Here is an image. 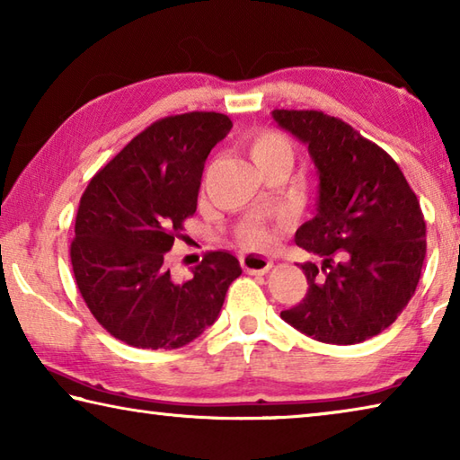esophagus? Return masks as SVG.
<instances>
[{"label": "esophagus", "instance_id": "obj_1", "mask_svg": "<svg viewBox=\"0 0 460 460\" xmlns=\"http://www.w3.org/2000/svg\"><path fill=\"white\" fill-rule=\"evenodd\" d=\"M241 268L247 274H266V271L271 268V260L266 258V255H258V253H245L239 258Z\"/></svg>", "mask_w": 460, "mask_h": 460}]
</instances>
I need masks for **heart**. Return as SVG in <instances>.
I'll use <instances>...</instances> for the list:
<instances>
[{
  "instance_id": "1",
  "label": "heart",
  "mask_w": 460,
  "mask_h": 460,
  "mask_svg": "<svg viewBox=\"0 0 460 460\" xmlns=\"http://www.w3.org/2000/svg\"><path fill=\"white\" fill-rule=\"evenodd\" d=\"M241 144H243L245 150L252 155V160L255 162L261 172L271 168H284L292 164L294 152L292 146L288 139L278 134L274 129H253L241 137ZM239 241L249 249H261L270 243V233L268 227L258 219H252L243 223V227L239 229Z\"/></svg>"
}]
</instances>
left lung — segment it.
I'll return each mask as SVG.
<instances>
[{
    "mask_svg": "<svg viewBox=\"0 0 460 460\" xmlns=\"http://www.w3.org/2000/svg\"><path fill=\"white\" fill-rule=\"evenodd\" d=\"M274 119L308 146L318 168L314 219L296 245L308 290L282 310L294 329L332 345H355L394 324L422 276L426 221L416 192L384 147L316 109H274Z\"/></svg>",
    "mask_w": 460,
    "mask_h": 460,
    "instance_id": "8db88e82",
    "label": "left lung"
}]
</instances>
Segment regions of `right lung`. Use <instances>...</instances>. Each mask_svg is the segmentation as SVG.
<instances>
[{
  "instance_id": "add662e5",
  "label": "right lung",
  "mask_w": 460,
  "mask_h": 460,
  "mask_svg": "<svg viewBox=\"0 0 460 460\" xmlns=\"http://www.w3.org/2000/svg\"><path fill=\"white\" fill-rule=\"evenodd\" d=\"M231 119L215 111L168 115L131 139L84 189L71 241L73 274L95 321L126 345H189L221 313L235 255L208 252L178 282L166 252L197 211L205 160Z\"/></svg>"
}]
</instances>
